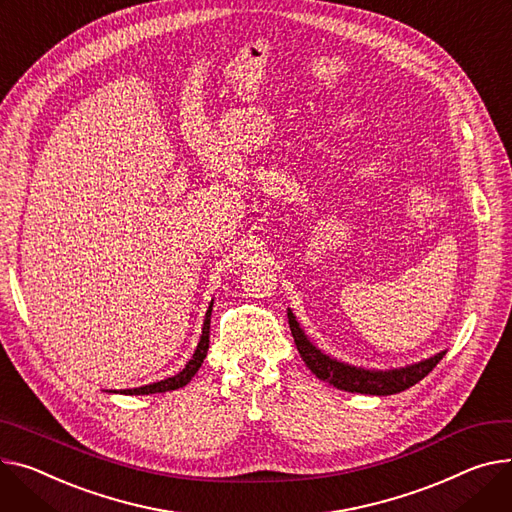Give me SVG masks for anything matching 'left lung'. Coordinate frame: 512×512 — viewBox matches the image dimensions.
<instances>
[{
  "label": "left lung",
  "mask_w": 512,
  "mask_h": 512,
  "mask_svg": "<svg viewBox=\"0 0 512 512\" xmlns=\"http://www.w3.org/2000/svg\"><path fill=\"white\" fill-rule=\"evenodd\" d=\"M288 325H290L300 358L304 360L306 366L311 368L315 377L321 379L323 383H329V385L342 389V391H348V393H362V395L401 393L405 389L414 387L416 383H420L426 374L442 360V356H445V352H440V354H436L424 362H418L414 366H405V368L389 370V372H372V370H362V368H354V366L342 364L337 360H331L321 350H317L309 342V339H306L302 329L298 327L290 309H288Z\"/></svg>",
  "instance_id": "8db88e82"
}]
</instances>
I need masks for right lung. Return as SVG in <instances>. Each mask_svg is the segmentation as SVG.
<instances>
[{
	"label": "right lung",
	"mask_w": 512,
	"mask_h": 512,
	"mask_svg": "<svg viewBox=\"0 0 512 512\" xmlns=\"http://www.w3.org/2000/svg\"><path fill=\"white\" fill-rule=\"evenodd\" d=\"M210 315H212V304H210V311L206 313V323H203V331H201V339H199V346L193 354V358L187 362V366L175 374V377H168L160 383H152L146 387H138V389H123L121 393L125 395H150V393H164V391H175L185 387L193 377L195 372L199 370V366L203 364V358L208 356V348H210Z\"/></svg>",
	"instance_id": "add662e5"
}]
</instances>
